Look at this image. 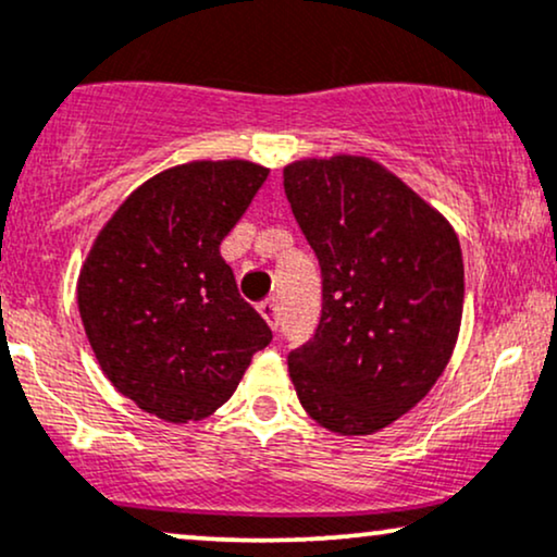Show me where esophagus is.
Here are the masks:
<instances>
[{
	"label": "esophagus",
	"instance_id": "obj_1",
	"mask_svg": "<svg viewBox=\"0 0 557 557\" xmlns=\"http://www.w3.org/2000/svg\"><path fill=\"white\" fill-rule=\"evenodd\" d=\"M259 314L267 319V324H270L272 330H277V314H280V306H277V300H274V298H267V300H261V304H259Z\"/></svg>",
	"mask_w": 557,
	"mask_h": 557
}]
</instances>
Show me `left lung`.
Segmentation results:
<instances>
[{
    "label": "left lung",
    "instance_id": "obj_1",
    "mask_svg": "<svg viewBox=\"0 0 557 557\" xmlns=\"http://www.w3.org/2000/svg\"><path fill=\"white\" fill-rule=\"evenodd\" d=\"M285 196L322 267L317 335L287 356L300 406L343 437L411 411L445 372L463 314L456 230L369 157L298 159Z\"/></svg>",
    "mask_w": 557,
    "mask_h": 557
}]
</instances>
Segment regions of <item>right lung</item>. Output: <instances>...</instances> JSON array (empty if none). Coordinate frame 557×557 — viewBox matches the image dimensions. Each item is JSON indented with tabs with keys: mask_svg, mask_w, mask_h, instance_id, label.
Masks as SVG:
<instances>
[{
	"mask_svg": "<svg viewBox=\"0 0 557 557\" xmlns=\"http://www.w3.org/2000/svg\"><path fill=\"white\" fill-rule=\"evenodd\" d=\"M267 175L248 159L177 164L138 185L96 235L78 274L83 330L140 411L170 424L212 417L270 345L220 253Z\"/></svg>",
	"mask_w": 557,
	"mask_h": 557,
	"instance_id": "add662e5",
	"label": "right lung"
}]
</instances>
